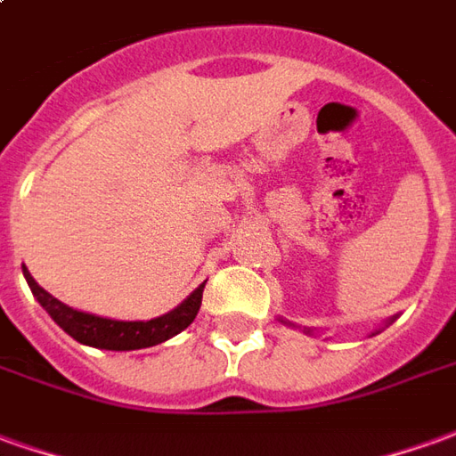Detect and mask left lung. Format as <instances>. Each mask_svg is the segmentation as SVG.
Returning a JSON list of instances; mask_svg holds the SVG:
<instances>
[{"label":"left lung","mask_w":456,"mask_h":456,"mask_svg":"<svg viewBox=\"0 0 456 456\" xmlns=\"http://www.w3.org/2000/svg\"><path fill=\"white\" fill-rule=\"evenodd\" d=\"M278 320H281V322H283V325H288V327H296V325H293V322H288V320H283V317H278ZM391 322H393V317H391ZM391 322H388V325H391ZM303 332H305V335H313V330H307V327H305V330H303Z\"/></svg>","instance_id":"8db88e82"}]
</instances>
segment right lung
<instances>
[{
	"label": "right lung",
	"instance_id": "obj_1",
	"mask_svg": "<svg viewBox=\"0 0 456 456\" xmlns=\"http://www.w3.org/2000/svg\"><path fill=\"white\" fill-rule=\"evenodd\" d=\"M24 268V278L34 297L41 303L48 315L53 317V322L63 332L73 337L75 342L94 349H110V352H131V349H146L156 344L166 342L170 337L180 335L185 327L195 320L200 305H202V290L205 283H200L178 307H173L170 313L153 320H112V317H100L93 313H83L75 307L65 305L58 297H53L48 290L38 286L34 276Z\"/></svg>",
	"mask_w": 456,
	"mask_h": 456
}]
</instances>
